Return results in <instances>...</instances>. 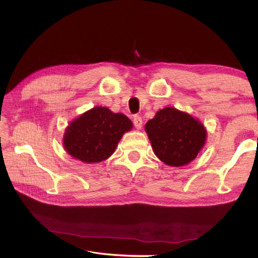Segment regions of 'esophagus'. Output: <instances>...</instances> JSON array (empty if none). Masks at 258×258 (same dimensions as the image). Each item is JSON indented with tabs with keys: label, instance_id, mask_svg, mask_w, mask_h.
<instances>
[{
	"label": "esophagus",
	"instance_id": "1",
	"mask_svg": "<svg viewBox=\"0 0 258 258\" xmlns=\"http://www.w3.org/2000/svg\"><path fill=\"white\" fill-rule=\"evenodd\" d=\"M133 123H134V126H135L136 128L141 130L142 128V125H143V120H142V117L140 116V115H134Z\"/></svg>",
	"mask_w": 258,
	"mask_h": 258
}]
</instances>
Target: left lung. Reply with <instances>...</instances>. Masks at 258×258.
Masks as SVG:
<instances>
[{
    "label": "left lung",
    "mask_w": 258,
    "mask_h": 258,
    "mask_svg": "<svg viewBox=\"0 0 258 258\" xmlns=\"http://www.w3.org/2000/svg\"><path fill=\"white\" fill-rule=\"evenodd\" d=\"M155 155L169 166L191 162L204 146L206 131L199 120L174 107L158 111L145 125Z\"/></svg>",
    "instance_id": "1"
}]
</instances>
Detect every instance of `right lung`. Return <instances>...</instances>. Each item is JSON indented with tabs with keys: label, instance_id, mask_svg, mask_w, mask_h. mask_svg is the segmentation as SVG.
I'll return each mask as SVG.
<instances>
[{
	"label": "right lung",
	"instance_id": "right-lung-1",
	"mask_svg": "<svg viewBox=\"0 0 258 258\" xmlns=\"http://www.w3.org/2000/svg\"><path fill=\"white\" fill-rule=\"evenodd\" d=\"M132 126L124 114H115L106 107L96 106L70 124L64 135V147L69 154L82 162L105 161Z\"/></svg>",
	"mask_w": 258,
	"mask_h": 258
}]
</instances>
